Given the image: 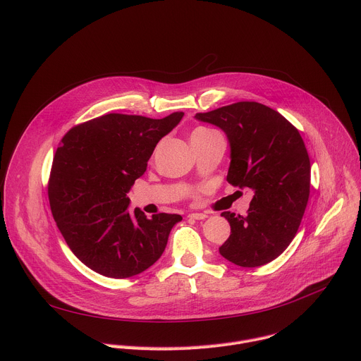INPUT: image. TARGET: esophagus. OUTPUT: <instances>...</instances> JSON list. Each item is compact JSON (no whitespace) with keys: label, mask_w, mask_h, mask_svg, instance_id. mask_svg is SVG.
<instances>
[{"label":"esophagus","mask_w":361,"mask_h":361,"mask_svg":"<svg viewBox=\"0 0 361 361\" xmlns=\"http://www.w3.org/2000/svg\"><path fill=\"white\" fill-rule=\"evenodd\" d=\"M188 217L194 219V220H205V219H207V214H204V213H190Z\"/></svg>","instance_id":"esophagus-1"}]
</instances>
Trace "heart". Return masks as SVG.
I'll return each instance as SVG.
<instances>
[{
    "label": "heart",
    "mask_w": 361,
    "mask_h": 361,
    "mask_svg": "<svg viewBox=\"0 0 361 361\" xmlns=\"http://www.w3.org/2000/svg\"><path fill=\"white\" fill-rule=\"evenodd\" d=\"M198 131H209V128H202V127H201V128H197V130H195V133H198Z\"/></svg>",
    "instance_id": "1"
}]
</instances>
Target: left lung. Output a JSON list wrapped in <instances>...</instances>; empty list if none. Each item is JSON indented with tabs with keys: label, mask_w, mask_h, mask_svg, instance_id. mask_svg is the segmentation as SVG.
<instances>
[{
	"label": "left lung",
	"mask_w": 361,
	"mask_h": 361,
	"mask_svg": "<svg viewBox=\"0 0 361 361\" xmlns=\"http://www.w3.org/2000/svg\"><path fill=\"white\" fill-rule=\"evenodd\" d=\"M195 120L221 128L230 144L227 181L254 195L245 216L224 212L231 227L219 248L240 267H260L290 245L310 194V159L298 130L276 110L241 101Z\"/></svg>",
	"instance_id": "1"
}]
</instances>
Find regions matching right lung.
I'll list each match as a JSON object with an SVG mask.
<instances>
[{"label": "right lung", "mask_w": 361, "mask_h": 361, "mask_svg": "<svg viewBox=\"0 0 361 361\" xmlns=\"http://www.w3.org/2000/svg\"><path fill=\"white\" fill-rule=\"evenodd\" d=\"M106 114L71 128L54 156L48 183L51 213L77 259L95 273L127 279L145 271L183 220L130 212L127 192L144 174L157 142L183 118Z\"/></svg>", "instance_id": "right-lung-1"}]
</instances>
